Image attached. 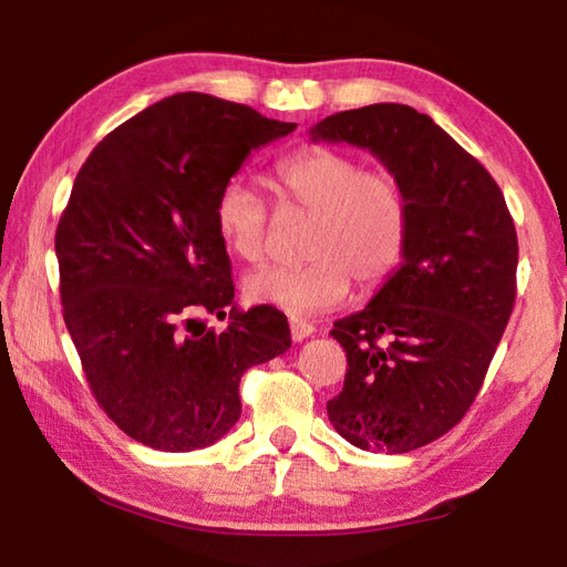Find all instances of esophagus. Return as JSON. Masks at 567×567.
Returning <instances> with one entry per match:
<instances>
[{"instance_id": "esophagus-1", "label": "esophagus", "mask_w": 567, "mask_h": 567, "mask_svg": "<svg viewBox=\"0 0 567 567\" xmlns=\"http://www.w3.org/2000/svg\"><path fill=\"white\" fill-rule=\"evenodd\" d=\"M290 332H292V340H295V342H302V340L310 338V334L315 332V328H312L310 322L292 318V320H290Z\"/></svg>"}]
</instances>
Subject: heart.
Returning a JSON list of instances; mask_svg holds the SVG:
<instances>
[{
    "instance_id": "heart-1",
    "label": "heart",
    "mask_w": 567,
    "mask_h": 567,
    "mask_svg": "<svg viewBox=\"0 0 567 567\" xmlns=\"http://www.w3.org/2000/svg\"><path fill=\"white\" fill-rule=\"evenodd\" d=\"M275 185L287 203L315 219L305 245L310 262L245 275L249 302L312 315L338 307L352 277L360 287H375L395 272L410 239V203L392 172L364 169L344 152L312 147L282 159ZM213 219L229 255L243 262L262 260L270 209L247 179L229 177L219 187Z\"/></svg>"
}]
</instances>
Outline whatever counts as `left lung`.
<instances>
[{
  "label": "left lung",
  "mask_w": 567,
  "mask_h": 567,
  "mask_svg": "<svg viewBox=\"0 0 567 567\" xmlns=\"http://www.w3.org/2000/svg\"><path fill=\"white\" fill-rule=\"evenodd\" d=\"M310 140L368 150L405 187L400 267L330 332L348 372L328 417L354 447L410 453L463 420L491 368L515 302L513 217L491 172L408 104L330 114Z\"/></svg>",
  "instance_id": "obj_1"
}]
</instances>
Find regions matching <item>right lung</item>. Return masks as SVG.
<instances>
[{
  "instance_id": "obj_1",
  "label": "right lung",
  "mask_w": 567,
  "mask_h": 567,
  "mask_svg": "<svg viewBox=\"0 0 567 567\" xmlns=\"http://www.w3.org/2000/svg\"><path fill=\"white\" fill-rule=\"evenodd\" d=\"M295 127L185 92L112 130L76 172L54 235L64 322L100 408L142 445L217 443L243 415V372L292 344L275 307L237 310L213 209L249 152ZM197 313H229L228 330L193 333Z\"/></svg>"
}]
</instances>
